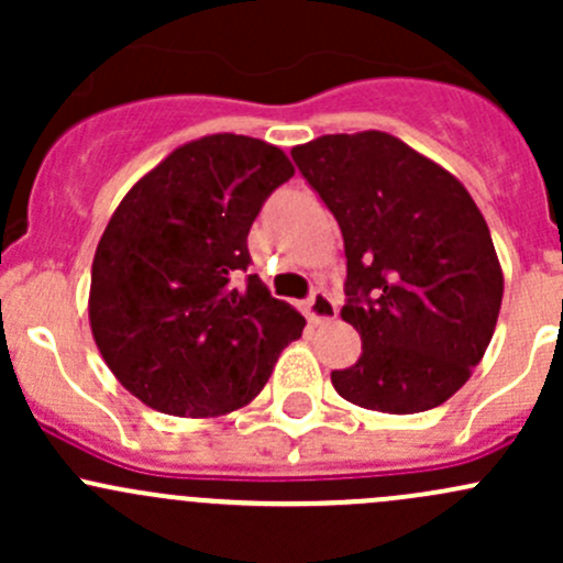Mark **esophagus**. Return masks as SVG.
<instances>
[{"mask_svg": "<svg viewBox=\"0 0 563 563\" xmlns=\"http://www.w3.org/2000/svg\"><path fill=\"white\" fill-rule=\"evenodd\" d=\"M305 313H308L310 323H327L332 318H338V305L332 302L327 291H313V297L305 305Z\"/></svg>", "mask_w": 563, "mask_h": 563, "instance_id": "34e87169", "label": "esophagus"}]
</instances>
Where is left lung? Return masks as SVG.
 <instances>
[{
    "mask_svg": "<svg viewBox=\"0 0 563 563\" xmlns=\"http://www.w3.org/2000/svg\"><path fill=\"white\" fill-rule=\"evenodd\" d=\"M343 234L340 316L362 354L332 371L340 397L371 411L419 413L471 378L496 332L504 272L457 176L382 130L321 135L291 150Z\"/></svg>",
    "mask_w": 563,
    "mask_h": 563,
    "instance_id": "left-lung-1",
    "label": "left lung"
}]
</instances>
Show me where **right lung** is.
Instances as JSON below:
<instances>
[{
  "instance_id": "1",
  "label": "right lung",
  "mask_w": 563,
  "mask_h": 563,
  "mask_svg": "<svg viewBox=\"0 0 563 563\" xmlns=\"http://www.w3.org/2000/svg\"><path fill=\"white\" fill-rule=\"evenodd\" d=\"M294 176L286 152L214 133L176 146L108 220L92 261L89 327L130 395L172 417L247 406L305 318L250 275L261 203Z\"/></svg>"
}]
</instances>
